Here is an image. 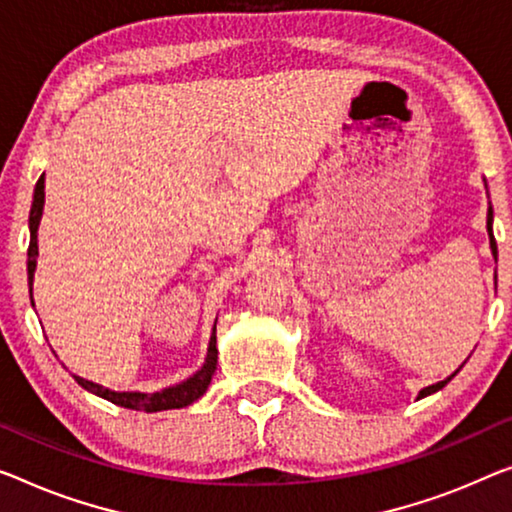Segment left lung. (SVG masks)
Masks as SVG:
<instances>
[{"mask_svg": "<svg viewBox=\"0 0 512 512\" xmlns=\"http://www.w3.org/2000/svg\"><path fill=\"white\" fill-rule=\"evenodd\" d=\"M485 188H487V183H485ZM492 220H494V211H492V204H490V209H487V234H490V248H492V255H494V259H497V241H494V234H492ZM464 365V363H462ZM462 365L460 368H457L451 377H446L444 381H437V384H432V386H425L421 393H418V400L421 398H427V395H432V393H437V391H441V388H444L448 381H451L457 372L462 370Z\"/></svg>", "mask_w": 512, "mask_h": 512, "instance_id": "left-lung-1", "label": "left lung"}]
</instances>
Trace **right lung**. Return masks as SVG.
I'll list each match as a JSON object with an SVG mask.
<instances>
[{"label": "right lung", "mask_w": 512, "mask_h": 512, "mask_svg": "<svg viewBox=\"0 0 512 512\" xmlns=\"http://www.w3.org/2000/svg\"><path fill=\"white\" fill-rule=\"evenodd\" d=\"M43 204H45V179L41 177L36 181L34 188V202H32V211H29V250H27V280H29V296H32V305H34V271H36V257H38V225H41V216H43ZM218 365V347H216V324H213L211 338H209V349H207V358H204L202 368L193 372L188 379L179 381V384L167 386L163 391L156 393H140V391H110L101 384H94V381L82 379L78 375H73V379L85 388V391L98 395V398L108 400L112 404H119V407L126 409H135V411H165V409H181L193 404L195 400H200L207 388L211 384L213 372H216Z\"/></svg>", "instance_id": "obj_1"}]
</instances>
